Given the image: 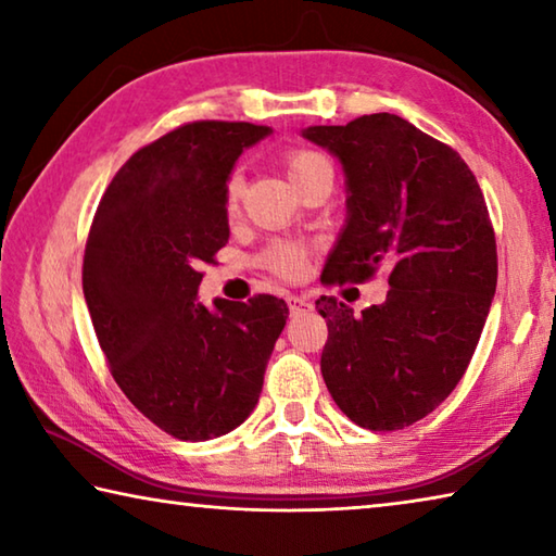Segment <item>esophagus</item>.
I'll return each instance as SVG.
<instances>
[{"label": "esophagus", "instance_id": "obj_1", "mask_svg": "<svg viewBox=\"0 0 556 556\" xmlns=\"http://www.w3.org/2000/svg\"><path fill=\"white\" fill-rule=\"evenodd\" d=\"M287 304H289L291 314H301V312H308V308H312V301H308L306 296H287Z\"/></svg>", "mask_w": 556, "mask_h": 556}]
</instances>
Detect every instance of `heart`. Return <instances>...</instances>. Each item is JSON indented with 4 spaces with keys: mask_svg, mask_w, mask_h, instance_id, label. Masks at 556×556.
Wrapping results in <instances>:
<instances>
[{
    "mask_svg": "<svg viewBox=\"0 0 556 556\" xmlns=\"http://www.w3.org/2000/svg\"><path fill=\"white\" fill-rule=\"evenodd\" d=\"M285 166H287L289 181L294 188L306 184L308 178L318 172H324V168H331L326 159L318 152H312V149H294V152H289L285 159ZM240 195H242V181L238 176H232L228 186H225V211H228L230 215L238 213ZM265 260H267V265L277 271V275L291 279V277H299L301 271H304L306 252H304V248H299V244H275V248L267 252Z\"/></svg>",
    "mask_w": 556,
    "mask_h": 556,
    "instance_id": "b5f03b06",
    "label": "heart"
}]
</instances>
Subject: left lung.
<instances>
[{
  "label": "left lung",
  "mask_w": 556,
  "mask_h": 556,
  "mask_svg": "<svg viewBox=\"0 0 556 556\" xmlns=\"http://www.w3.org/2000/svg\"><path fill=\"white\" fill-rule=\"evenodd\" d=\"M345 176V225L324 285L388 269V299L353 308L321 296V372L357 427L404 429L464 378L497 285L495 232L476 176L454 149L390 112L301 129Z\"/></svg>",
  "instance_id": "left-lung-1"
}]
</instances>
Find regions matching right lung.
I'll list each match as a JSON object with an SVG mask.
<instances>
[{"mask_svg":"<svg viewBox=\"0 0 556 556\" xmlns=\"http://www.w3.org/2000/svg\"><path fill=\"white\" fill-rule=\"evenodd\" d=\"M271 135L250 122H191L139 149L98 205L83 294L127 400L181 441L223 437L250 417L285 299H215L199 267L230 238L225 186L244 149Z\"/></svg>","mask_w":556,"mask_h":556,"instance_id":"obj_1","label":"right lung"}]
</instances>
